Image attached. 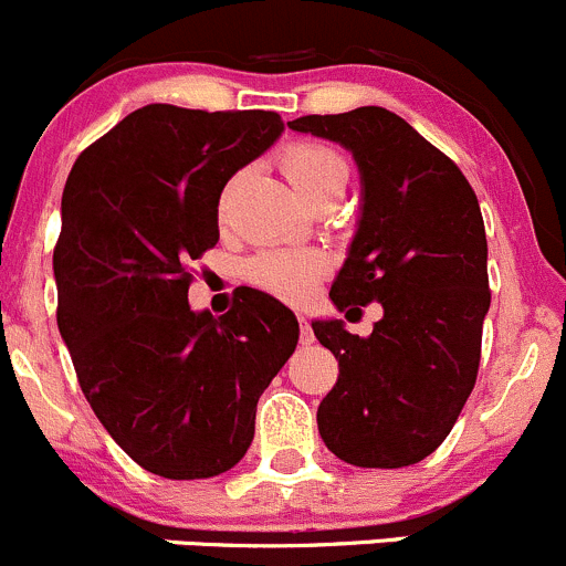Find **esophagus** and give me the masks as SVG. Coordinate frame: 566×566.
<instances>
[{
  "label": "esophagus",
  "instance_id": "1",
  "mask_svg": "<svg viewBox=\"0 0 566 566\" xmlns=\"http://www.w3.org/2000/svg\"><path fill=\"white\" fill-rule=\"evenodd\" d=\"M298 325H301V345H312V342H315V331H312V325L306 323V317H298Z\"/></svg>",
  "mask_w": 566,
  "mask_h": 566
}]
</instances>
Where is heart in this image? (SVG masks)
<instances>
[{"label": "heart", "mask_w": 566, "mask_h": 566, "mask_svg": "<svg viewBox=\"0 0 566 566\" xmlns=\"http://www.w3.org/2000/svg\"><path fill=\"white\" fill-rule=\"evenodd\" d=\"M279 167L301 197H312L325 186H345L347 161L323 142H290L279 153ZM227 213V191L219 197V216ZM323 256L306 249H268L251 256L247 273L256 287L284 301H304L323 276Z\"/></svg>", "instance_id": "obj_1"}]
</instances>
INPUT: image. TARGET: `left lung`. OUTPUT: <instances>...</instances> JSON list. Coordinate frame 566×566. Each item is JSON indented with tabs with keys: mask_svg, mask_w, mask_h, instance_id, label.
Listing matches in <instances>:
<instances>
[{
	"mask_svg": "<svg viewBox=\"0 0 566 566\" xmlns=\"http://www.w3.org/2000/svg\"><path fill=\"white\" fill-rule=\"evenodd\" d=\"M287 125L356 158L361 219L331 301L339 312L384 306L367 339L342 319L312 323L339 361L317 408L319 438L350 465H413L441 447L476 384L490 310L476 193L452 158L384 106Z\"/></svg>",
	"mask_w": 566,
	"mask_h": 566,
	"instance_id": "obj_1",
	"label": "left lung"
}]
</instances>
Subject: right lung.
I'll list each match as a JSON object with an SVG mask.
<instances>
[{
    "label": "right lung",
    "instance_id": "add662e5",
    "mask_svg": "<svg viewBox=\"0 0 566 566\" xmlns=\"http://www.w3.org/2000/svg\"><path fill=\"white\" fill-rule=\"evenodd\" d=\"M284 130L276 112L150 104L73 164L54 247L56 325L108 436L145 471L208 479L254 438L256 399L298 345L260 290L191 312L193 260L219 243L227 180Z\"/></svg>",
    "mask_w": 566,
    "mask_h": 566
}]
</instances>
